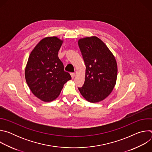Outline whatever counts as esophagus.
Listing matches in <instances>:
<instances>
[{
	"label": "esophagus",
	"mask_w": 152,
	"mask_h": 152,
	"mask_svg": "<svg viewBox=\"0 0 152 152\" xmlns=\"http://www.w3.org/2000/svg\"><path fill=\"white\" fill-rule=\"evenodd\" d=\"M70 75H71V76H72V78H74L75 76H76V74L74 73H70Z\"/></svg>",
	"instance_id": "1"
}]
</instances>
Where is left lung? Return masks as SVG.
<instances>
[{"mask_svg":"<svg viewBox=\"0 0 152 152\" xmlns=\"http://www.w3.org/2000/svg\"><path fill=\"white\" fill-rule=\"evenodd\" d=\"M78 45L86 66L84 84L78 89L87 101L101 102L109 96L115 85L116 59L103 41L96 36L79 39Z\"/></svg>","mask_w":152,"mask_h":152,"instance_id":"8db88e82","label":"left lung"}]
</instances>
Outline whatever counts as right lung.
I'll list each match as a JSON object with an SVG mask.
<instances>
[{
	"label": "right lung",
	"mask_w": 152,
	"mask_h": 152,
	"mask_svg": "<svg viewBox=\"0 0 152 152\" xmlns=\"http://www.w3.org/2000/svg\"><path fill=\"white\" fill-rule=\"evenodd\" d=\"M63 42L56 36L42 38L28 58L25 72L26 83L33 94L43 102L55 100L64 85L72 79L58 56Z\"/></svg>",
	"instance_id": "obj_1"
}]
</instances>
